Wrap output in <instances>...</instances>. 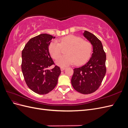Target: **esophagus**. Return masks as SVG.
Wrapping results in <instances>:
<instances>
[{
  "label": "esophagus",
  "mask_w": 128,
  "mask_h": 128,
  "mask_svg": "<svg viewBox=\"0 0 128 128\" xmlns=\"http://www.w3.org/2000/svg\"><path fill=\"white\" fill-rule=\"evenodd\" d=\"M64 69H65V68H64V67H61V68H60V69H61V71L64 70Z\"/></svg>",
  "instance_id": "obj_1"
}]
</instances>
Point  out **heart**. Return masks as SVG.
<instances>
[{
    "label": "heart",
    "mask_w": 128,
    "mask_h": 128,
    "mask_svg": "<svg viewBox=\"0 0 128 128\" xmlns=\"http://www.w3.org/2000/svg\"><path fill=\"white\" fill-rule=\"evenodd\" d=\"M54 40L49 45V52L53 59H56L60 54L61 46H69L66 56H61L56 61L58 66L66 67L76 63L83 64L88 59L92 52V47L90 42L83 40L81 37L75 35H69Z\"/></svg>",
    "instance_id": "obj_1"
}]
</instances>
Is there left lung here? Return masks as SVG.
I'll list each match as a JSON object with an SVG mask.
<instances>
[{"mask_svg":"<svg viewBox=\"0 0 128 128\" xmlns=\"http://www.w3.org/2000/svg\"><path fill=\"white\" fill-rule=\"evenodd\" d=\"M83 35L92 45V54L87 63L74 69L71 83L77 92L87 94L97 90L105 76L106 56L101 41L95 35L86 30Z\"/></svg>","mask_w":128,"mask_h":128,"instance_id":"obj_1","label":"left lung"}]
</instances>
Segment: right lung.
Returning <instances> with one entry per match:
<instances>
[{
    "mask_svg": "<svg viewBox=\"0 0 128 128\" xmlns=\"http://www.w3.org/2000/svg\"><path fill=\"white\" fill-rule=\"evenodd\" d=\"M56 37L42 34L28 41L22 52L21 69L29 88L39 94H47L56 87L60 68L54 64L50 54L49 45Z\"/></svg>",
    "mask_w": 128,
    "mask_h": 128,
    "instance_id": "add662e5",
    "label": "right lung"
}]
</instances>
